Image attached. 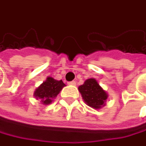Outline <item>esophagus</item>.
I'll use <instances>...</instances> for the list:
<instances>
[{
    "label": "esophagus",
    "instance_id": "34e87169",
    "mask_svg": "<svg viewBox=\"0 0 146 146\" xmlns=\"http://www.w3.org/2000/svg\"><path fill=\"white\" fill-rule=\"evenodd\" d=\"M68 85L75 86V85H76V82H75V81H72V82H68Z\"/></svg>",
    "mask_w": 146,
    "mask_h": 146
}]
</instances>
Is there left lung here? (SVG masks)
Returning <instances> with one entry per match:
<instances>
[{"label": "left lung", "mask_w": 146, "mask_h": 146, "mask_svg": "<svg viewBox=\"0 0 146 146\" xmlns=\"http://www.w3.org/2000/svg\"><path fill=\"white\" fill-rule=\"evenodd\" d=\"M82 97L88 106L99 110L105 105L108 99V93L100 86L97 80L88 78L82 85L78 86Z\"/></svg>", "instance_id": "1"}]
</instances>
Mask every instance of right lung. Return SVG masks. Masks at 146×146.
<instances>
[{
	"label": "right lung",
	"instance_id": "right-lung-1",
	"mask_svg": "<svg viewBox=\"0 0 146 146\" xmlns=\"http://www.w3.org/2000/svg\"><path fill=\"white\" fill-rule=\"evenodd\" d=\"M65 86L62 80L58 81L51 77H48L46 80L36 89L33 96L36 100H40L41 104L50 105Z\"/></svg>",
	"mask_w": 146,
	"mask_h": 146
}]
</instances>
